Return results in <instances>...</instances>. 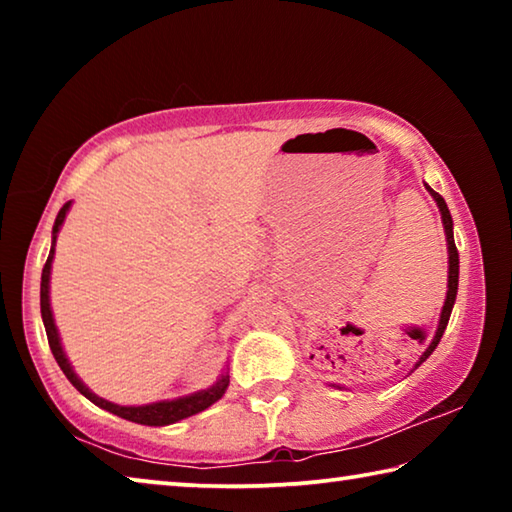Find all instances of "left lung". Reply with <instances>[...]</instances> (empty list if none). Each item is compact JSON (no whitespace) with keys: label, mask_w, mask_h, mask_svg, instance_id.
<instances>
[{"label":"left lung","mask_w":512,"mask_h":512,"mask_svg":"<svg viewBox=\"0 0 512 512\" xmlns=\"http://www.w3.org/2000/svg\"><path fill=\"white\" fill-rule=\"evenodd\" d=\"M424 187H427V192L433 196V201H436L438 210H440V219H443V228H445V237H447V253H449V275H447V296H445L443 311H440L438 329H436V334H433L429 348L422 352V357H420L418 363H415L413 370L418 368L420 363H424V361L431 357V352L436 350V345L440 343V339H443L447 323H449V316H452V309H454V302H456V291H458V250H456V244H454V221H452V214H449V207H447L443 196H440L438 192H433L429 185H424ZM334 388H341V386H334Z\"/></svg>","instance_id":"left-lung-1"}]
</instances>
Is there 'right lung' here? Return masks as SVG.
<instances>
[{
    "mask_svg": "<svg viewBox=\"0 0 512 512\" xmlns=\"http://www.w3.org/2000/svg\"><path fill=\"white\" fill-rule=\"evenodd\" d=\"M69 207H72V201L60 207V212L56 216L54 230H51V250H49L47 264H45V268H42V282H40L42 323H45V329H47L49 348H51V352H54V357L58 361L60 370L65 372V377L72 381V386L76 388V391L88 397L92 404H97L99 409H106V411L115 413L124 420L146 424V427H167V424L185 420V418H189V415L201 413V411L207 409V406L219 402L223 393H225V388H228V384H230L228 366L223 368L219 379H216L210 388H203V391H196V393L185 395V397H176V400H162V402H151V404H142V406H121V404L103 400V397H99L97 393H92L90 388L79 379V375H76L74 368H72V363H69V359H67V354L63 350V343H60L58 327L54 323V314H51V302H49V280H51V262H54V253H56V237L60 232V225L65 223V216L69 212Z\"/></svg>",
    "mask_w": 512,
    "mask_h": 512,
    "instance_id": "obj_1",
    "label": "right lung"
}]
</instances>
